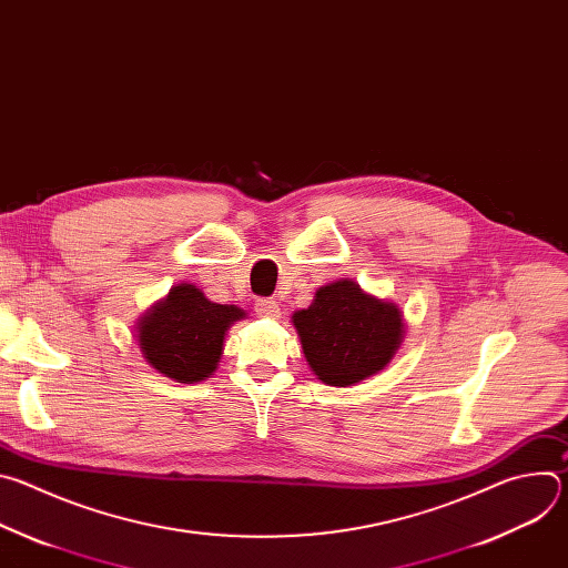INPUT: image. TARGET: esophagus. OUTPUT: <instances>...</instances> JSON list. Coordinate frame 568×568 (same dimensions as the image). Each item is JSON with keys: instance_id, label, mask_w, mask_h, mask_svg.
Wrapping results in <instances>:
<instances>
[{"instance_id": "1", "label": "esophagus", "mask_w": 568, "mask_h": 568, "mask_svg": "<svg viewBox=\"0 0 568 568\" xmlns=\"http://www.w3.org/2000/svg\"><path fill=\"white\" fill-rule=\"evenodd\" d=\"M256 314L267 316V318H278L281 316V305L274 298H261L256 303Z\"/></svg>"}]
</instances>
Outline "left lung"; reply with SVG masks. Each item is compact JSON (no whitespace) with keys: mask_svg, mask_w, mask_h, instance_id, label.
Listing matches in <instances>:
<instances>
[{"mask_svg":"<svg viewBox=\"0 0 568 568\" xmlns=\"http://www.w3.org/2000/svg\"><path fill=\"white\" fill-rule=\"evenodd\" d=\"M292 326L310 371L328 386H353L384 371L407 335L402 310L351 278L318 287L292 314Z\"/></svg>","mask_w":568,"mask_h":568,"instance_id":"left-lung-1","label":"left lung"}]
</instances>
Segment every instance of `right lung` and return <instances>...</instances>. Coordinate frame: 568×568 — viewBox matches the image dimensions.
I'll return each instance as SVG.
<instances>
[{
  "instance_id": "1",
  "label": "right lung",
  "mask_w": 568,
  "mask_h": 568,
  "mask_svg": "<svg viewBox=\"0 0 568 568\" xmlns=\"http://www.w3.org/2000/svg\"><path fill=\"white\" fill-rule=\"evenodd\" d=\"M245 316L237 305L209 301L193 283H178L139 316L136 344L156 373L195 384L215 373L226 331Z\"/></svg>"
}]
</instances>
